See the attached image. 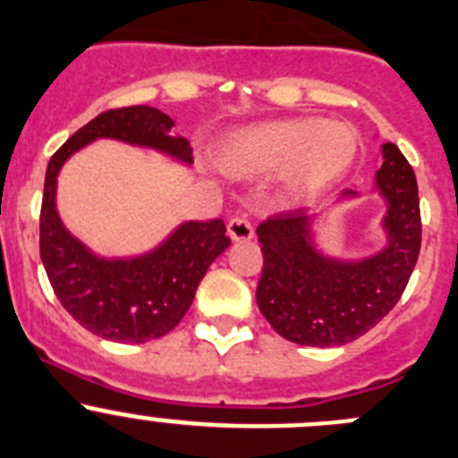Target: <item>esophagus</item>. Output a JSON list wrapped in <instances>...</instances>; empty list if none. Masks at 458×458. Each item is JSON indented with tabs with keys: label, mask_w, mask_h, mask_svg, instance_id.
I'll list each match as a JSON object with an SVG mask.
<instances>
[{
	"label": "esophagus",
	"mask_w": 458,
	"mask_h": 458,
	"mask_svg": "<svg viewBox=\"0 0 458 458\" xmlns=\"http://www.w3.org/2000/svg\"><path fill=\"white\" fill-rule=\"evenodd\" d=\"M228 237L233 242H249V239L255 237V230L250 225V221L234 216V219L228 221Z\"/></svg>",
	"instance_id": "1"
}]
</instances>
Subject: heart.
Wrapping results in <instances>:
<instances>
[{"label":"heart","instance_id":"b5f03b06","mask_svg":"<svg viewBox=\"0 0 458 458\" xmlns=\"http://www.w3.org/2000/svg\"><path fill=\"white\" fill-rule=\"evenodd\" d=\"M357 131L344 122L277 119L233 132L219 148L221 169L237 178L280 171L292 196H311L339 182L357 157Z\"/></svg>","mask_w":458,"mask_h":458}]
</instances>
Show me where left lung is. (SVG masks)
I'll list each match as a JSON object with an SVG mask.
<instances>
[{
  "mask_svg": "<svg viewBox=\"0 0 458 458\" xmlns=\"http://www.w3.org/2000/svg\"><path fill=\"white\" fill-rule=\"evenodd\" d=\"M375 176L386 200L384 249L370 258L336 259L316 250L305 209L268 216L258 225L264 268L258 307L273 330L298 345L332 348L375 327L397 305L420 253V200L411 165L393 142L382 144ZM357 191L345 190L341 199Z\"/></svg>",
  "mask_w": 458,
  "mask_h": 458,
  "instance_id": "1",
  "label": "left lung"
}]
</instances>
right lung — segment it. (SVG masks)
Returning <instances> with one entry per match:
<instances>
[{"label": "right lung", "instance_id": "1", "mask_svg": "<svg viewBox=\"0 0 458 458\" xmlns=\"http://www.w3.org/2000/svg\"><path fill=\"white\" fill-rule=\"evenodd\" d=\"M174 119L151 106L101 113L51 156L40 209V258L61 301L85 330L119 344L160 339L181 323L209 264L230 246L221 219L187 221L157 249L138 258H99L72 237L55 209V181L70 156L108 138L156 148L190 165V142L171 132Z\"/></svg>", "mask_w": 458, "mask_h": 458}]
</instances>
